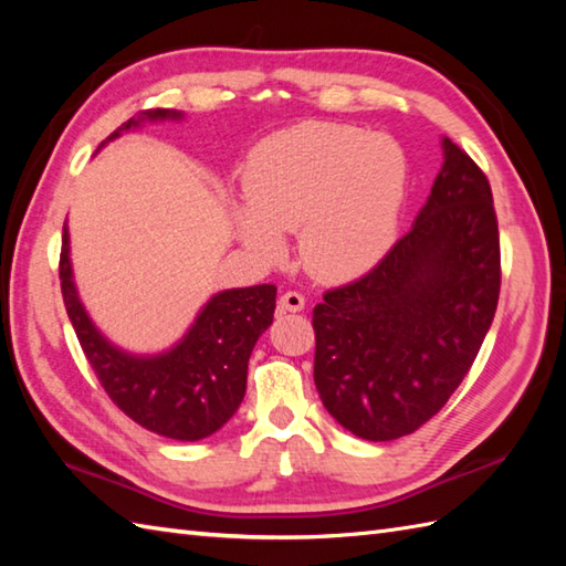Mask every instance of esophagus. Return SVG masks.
<instances>
[{
  "mask_svg": "<svg viewBox=\"0 0 566 566\" xmlns=\"http://www.w3.org/2000/svg\"><path fill=\"white\" fill-rule=\"evenodd\" d=\"M276 306H280V311H292V314H296V311H304L306 298H304V294H298V292H286V294L280 296Z\"/></svg>",
  "mask_w": 566,
  "mask_h": 566,
  "instance_id": "34e87169",
  "label": "esophagus"
}]
</instances>
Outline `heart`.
<instances>
[{"instance_id": "heart-1", "label": "heart", "mask_w": 566, "mask_h": 566, "mask_svg": "<svg viewBox=\"0 0 566 566\" xmlns=\"http://www.w3.org/2000/svg\"><path fill=\"white\" fill-rule=\"evenodd\" d=\"M408 165L399 143L340 124H302L264 140L243 177L238 240L264 260L298 231L304 268L350 282L387 255L399 228Z\"/></svg>"}]
</instances>
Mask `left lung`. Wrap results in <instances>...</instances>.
<instances>
[{
    "mask_svg": "<svg viewBox=\"0 0 566 566\" xmlns=\"http://www.w3.org/2000/svg\"><path fill=\"white\" fill-rule=\"evenodd\" d=\"M499 290L489 179L442 138V167L411 231L314 308V381L326 411L371 442L423 426L472 367Z\"/></svg>",
    "mask_w": 566,
    "mask_h": 566,
    "instance_id": "obj_1",
    "label": "left lung"
}]
</instances>
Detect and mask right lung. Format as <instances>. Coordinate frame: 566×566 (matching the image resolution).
<instances>
[{
  "label": "right lung",
  "mask_w": 566,
  "mask_h": 566,
  "mask_svg": "<svg viewBox=\"0 0 566 566\" xmlns=\"http://www.w3.org/2000/svg\"><path fill=\"white\" fill-rule=\"evenodd\" d=\"M182 112L150 109L118 126L106 143L153 122H179ZM60 290L72 328L97 371L102 387L138 426L163 438L195 442L213 436L238 411L245 396L248 359L260 335L272 326L274 284L223 290L199 308L195 323L172 347L155 355L128 353L97 328L84 308L63 228Z\"/></svg>",
  "instance_id": "obj_1"
}]
</instances>
